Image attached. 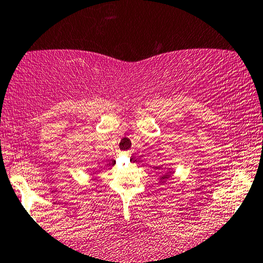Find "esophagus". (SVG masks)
Returning a JSON list of instances; mask_svg holds the SVG:
<instances>
[{"label":"esophagus","instance_id":"esophagus-1","mask_svg":"<svg viewBox=\"0 0 263 263\" xmlns=\"http://www.w3.org/2000/svg\"><path fill=\"white\" fill-rule=\"evenodd\" d=\"M121 154H124V155H129V152H128V151H126V152H122Z\"/></svg>","mask_w":263,"mask_h":263}]
</instances>
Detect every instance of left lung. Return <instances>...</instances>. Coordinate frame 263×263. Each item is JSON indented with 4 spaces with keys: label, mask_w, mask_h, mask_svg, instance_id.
<instances>
[{
    "label": "left lung",
    "mask_w": 263,
    "mask_h": 263,
    "mask_svg": "<svg viewBox=\"0 0 263 263\" xmlns=\"http://www.w3.org/2000/svg\"><path fill=\"white\" fill-rule=\"evenodd\" d=\"M166 176H168V174H166ZM166 178V177H165Z\"/></svg>",
    "instance_id": "left-lung-1"
}]
</instances>
